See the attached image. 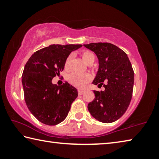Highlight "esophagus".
<instances>
[{
  "instance_id": "esophagus-1",
  "label": "esophagus",
  "mask_w": 159,
  "mask_h": 159,
  "mask_svg": "<svg viewBox=\"0 0 159 159\" xmlns=\"http://www.w3.org/2000/svg\"><path fill=\"white\" fill-rule=\"evenodd\" d=\"M85 91L83 90H80V89H79V90H78V93H79V95H83V93H84Z\"/></svg>"
}]
</instances>
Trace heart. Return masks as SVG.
<instances>
[{"instance_id": "heart-1", "label": "heart", "mask_w": 159, "mask_h": 159, "mask_svg": "<svg viewBox=\"0 0 159 159\" xmlns=\"http://www.w3.org/2000/svg\"><path fill=\"white\" fill-rule=\"evenodd\" d=\"M81 57L87 64H91L95 61V55L90 50H83L81 52ZM71 56H69L65 61V68H68L71 61ZM90 76L88 74L71 73L67 76L66 79L69 83L78 88H83L90 80Z\"/></svg>"}]
</instances>
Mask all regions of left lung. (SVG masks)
<instances>
[{"mask_svg":"<svg viewBox=\"0 0 159 159\" xmlns=\"http://www.w3.org/2000/svg\"><path fill=\"white\" fill-rule=\"evenodd\" d=\"M84 46L95 52L99 67L93 84L103 85V91L94 90L95 99L88 105L93 118L110 123L125 114L132 99L134 71L124 51L109 43H92Z\"/></svg>","mask_w":159,"mask_h":159,"instance_id":"obj_1","label":"left lung"}]
</instances>
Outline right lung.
Returning <instances> with one entry per match:
<instances>
[{"instance_id":"obj_1","label":"right lung","mask_w":159,"mask_h":159,"mask_svg":"<svg viewBox=\"0 0 159 159\" xmlns=\"http://www.w3.org/2000/svg\"><path fill=\"white\" fill-rule=\"evenodd\" d=\"M80 47L82 45H50L34 52L25 64L21 83L26 106L45 125L62 122L78 97L76 88L67 81L57 85L52 80L63 71L70 53Z\"/></svg>"}]
</instances>
